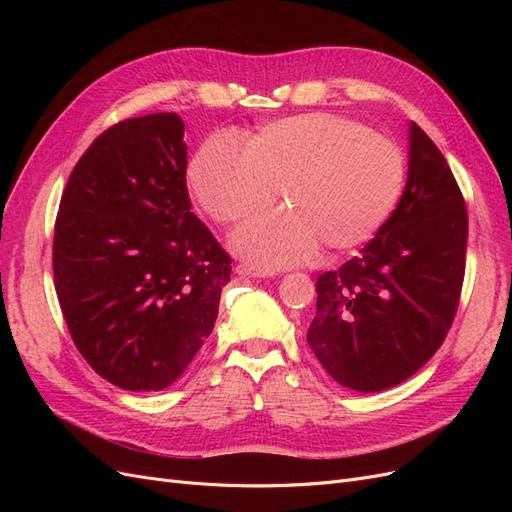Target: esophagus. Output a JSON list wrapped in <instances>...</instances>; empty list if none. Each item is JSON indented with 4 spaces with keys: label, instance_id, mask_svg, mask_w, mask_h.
Returning a JSON list of instances; mask_svg holds the SVG:
<instances>
[{
    "label": "esophagus",
    "instance_id": "esophagus-1",
    "mask_svg": "<svg viewBox=\"0 0 512 512\" xmlns=\"http://www.w3.org/2000/svg\"><path fill=\"white\" fill-rule=\"evenodd\" d=\"M237 273L245 275V277H267V275H273V273L260 269V267H254V265H237Z\"/></svg>",
    "mask_w": 512,
    "mask_h": 512
}]
</instances>
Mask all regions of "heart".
<instances>
[{
	"label": "heart",
	"mask_w": 512,
	"mask_h": 512,
	"mask_svg": "<svg viewBox=\"0 0 512 512\" xmlns=\"http://www.w3.org/2000/svg\"><path fill=\"white\" fill-rule=\"evenodd\" d=\"M196 200L220 224H241L282 198L288 211L247 224L232 247L262 269H282L365 245L389 220L406 181L393 138L333 113L275 119L239 143L211 136L192 158Z\"/></svg>",
	"instance_id": "b5f03b06"
}]
</instances>
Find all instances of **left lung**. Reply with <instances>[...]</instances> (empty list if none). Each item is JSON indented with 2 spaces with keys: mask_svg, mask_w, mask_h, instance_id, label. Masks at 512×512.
I'll return each mask as SVG.
<instances>
[{
  "mask_svg": "<svg viewBox=\"0 0 512 512\" xmlns=\"http://www.w3.org/2000/svg\"><path fill=\"white\" fill-rule=\"evenodd\" d=\"M468 211L440 149L410 123L408 183L359 256L316 282L307 344L329 376L378 393L421 369L451 329L466 273Z\"/></svg>",
  "mask_w": 512,
  "mask_h": 512,
  "instance_id": "8db88e82",
  "label": "left lung"
}]
</instances>
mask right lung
Listing matches in <instances>:
<instances>
[{
    "label": "right lung",
    "mask_w": 512,
    "mask_h": 512,
    "mask_svg": "<svg viewBox=\"0 0 512 512\" xmlns=\"http://www.w3.org/2000/svg\"><path fill=\"white\" fill-rule=\"evenodd\" d=\"M175 113L119 121L76 162L55 220V290L74 346L126 391L173 384L211 335L230 256L190 211Z\"/></svg>",
    "instance_id": "right-lung-1"
}]
</instances>
